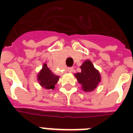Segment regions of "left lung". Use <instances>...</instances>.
<instances>
[{"mask_svg":"<svg viewBox=\"0 0 133 133\" xmlns=\"http://www.w3.org/2000/svg\"><path fill=\"white\" fill-rule=\"evenodd\" d=\"M37 78L39 84L43 88L46 89H54L60 77L54 74L47 66V64L44 63L42 69L38 73Z\"/></svg>","mask_w":133,"mask_h":133,"instance_id":"left-lung-1","label":"left lung"}]
</instances>
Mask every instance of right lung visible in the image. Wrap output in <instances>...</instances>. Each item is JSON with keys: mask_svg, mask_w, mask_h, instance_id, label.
<instances>
[{"mask_svg": "<svg viewBox=\"0 0 133 133\" xmlns=\"http://www.w3.org/2000/svg\"><path fill=\"white\" fill-rule=\"evenodd\" d=\"M81 72L75 74L78 82L81 84L82 89L85 92H92L98 87L101 81L99 71L94 67V65L87 60L80 66Z\"/></svg>", "mask_w": 133, "mask_h": 133, "instance_id": "1", "label": "right lung"}]
</instances>
